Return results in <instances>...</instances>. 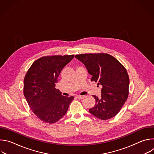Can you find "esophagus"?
<instances>
[{
  "instance_id": "esophagus-1",
  "label": "esophagus",
  "mask_w": 154,
  "mask_h": 154,
  "mask_svg": "<svg viewBox=\"0 0 154 154\" xmlns=\"http://www.w3.org/2000/svg\"><path fill=\"white\" fill-rule=\"evenodd\" d=\"M77 98L79 99H82L83 98V96H80V95H78L76 96Z\"/></svg>"
}]
</instances>
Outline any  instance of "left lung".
Here are the masks:
<instances>
[{"label": "left lung", "instance_id": "8db88e82", "mask_svg": "<svg viewBox=\"0 0 154 154\" xmlns=\"http://www.w3.org/2000/svg\"><path fill=\"white\" fill-rule=\"evenodd\" d=\"M92 75L91 81L101 85V96L96 100L90 112L102 120L111 119L121 110L128 96L129 77L124 66L106 53L85 54L75 56Z\"/></svg>", "mask_w": 154, "mask_h": 154}]
</instances>
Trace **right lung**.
I'll use <instances>...</instances> for the list:
<instances>
[{
    "label": "right lung",
    "mask_w": 154,
    "mask_h": 154,
    "mask_svg": "<svg viewBox=\"0 0 154 154\" xmlns=\"http://www.w3.org/2000/svg\"><path fill=\"white\" fill-rule=\"evenodd\" d=\"M74 55L42 57L33 63L24 79V95L33 113L52 124L66 113L74 97H66L55 88L58 77Z\"/></svg>",
    "instance_id": "obj_1"
}]
</instances>
